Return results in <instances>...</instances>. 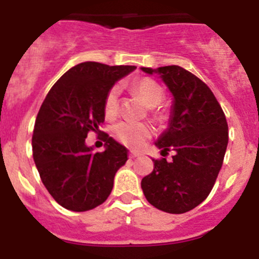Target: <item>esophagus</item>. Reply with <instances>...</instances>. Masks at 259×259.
<instances>
[{"label":"esophagus","mask_w":259,"mask_h":259,"mask_svg":"<svg viewBox=\"0 0 259 259\" xmlns=\"http://www.w3.org/2000/svg\"><path fill=\"white\" fill-rule=\"evenodd\" d=\"M140 155H141L140 152H134V150H132V152H130V157H131V158L140 157Z\"/></svg>","instance_id":"esophagus-1"}]
</instances>
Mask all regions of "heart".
Masks as SVG:
<instances>
[{
    "label": "heart",
    "instance_id": "obj_1",
    "mask_svg": "<svg viewBox=\"0 0 259 259\" xmlns=\"http://www.w3.org/2000/svg\"><path fill=\"white\" fill-rule=\"evenodd\" d=\"M134 88L149 107L158 106L164 97L163 89L161 88V85L148 77L136 81ZM118 97L119 88L113 87L107 92L106 98H105V113L107 116H114L118 111ZM114 135L119 141H122L125 145L131 146V148H139L152 135V128L144 123L122 122L115 125Z\"/></svg>",
    "mask_w": 259,
    "mask_h": 259
}]
</instances>
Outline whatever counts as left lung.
Listing matches in <instances>:
<instances>
[{
	"mask_svg": "<svg viewBox=\"0 0 259 259\" xmlns=\"http://www.w3.org/2000/svg\"><path fill=\"white\" fill-rule=\"evenodd\" d=\"M157 75L172 96L168 125L155 146L174 150L172 161L153 159V172L141 180L146 200L170 214H183L206 200L223 164L228 125L209 87L180 66L141 67Z\"/></svg>",
	"mask_w": 259,
	"mask_h": 259,
	"instance_id": "left-lung-1",
	"label": "left lung"
}]
</instances>
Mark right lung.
<instances>
[{
  "instance_id": "add662e5",
  "label": "right lung",
  "mask_w": 259,
  "mask_h": 259,
  "mask_svg": "<svg viewBox=\"0 0 259 259\" xmlns=\"http://www.w3.org/2000/svg\"><path fill=\"white\" fill-rule=\"evenodd\" d=\"M136 70L83 62L62 75L37 114L32 152L42 184L52 197L71 211H87L104 203L114 176L128 159L125 146L106 137L105 150L85 144L89 131L105 122V98L114 84Z\"/></svg>"
}]
</instances>
